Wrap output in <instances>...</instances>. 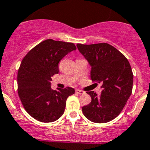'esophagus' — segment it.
<instances>
[{
  "instance_id": "34e87169",
  "label": "esophagus",
  "mask_w": 150,
  "mask_h": 150,
  "mask_svg": "<svg viewBox=\"0 0 150 150\" xmlns=\"http://www.w3.org/2000/svg\"><path fill=\"white\" fill-rule=\"evenodd\" d=\"M76 93H78V94H83V93H84V91H82V90H80V89H76Z\"/></svg>"
}]
</instances>
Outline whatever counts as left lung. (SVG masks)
Instances as JSON below:
<instances>
[{"label": "left lung", "instance_id": "1", "mask_svg": "<svg viewBox=\"0 0 150 150\" xmlns=\"http://www.w3.org/2000/svg\"><path fill=\"white\" fill-rule=\"evenodd\" d=\"M78 50L91 66L92 81L101 82V94L87 91L91 101L82 112L95 123H106L120 114L132 93L133 75L129 61L108 43L77 44Z\"/></svg>", "mask_w": 150, "mask_h": 150}]
</instances>
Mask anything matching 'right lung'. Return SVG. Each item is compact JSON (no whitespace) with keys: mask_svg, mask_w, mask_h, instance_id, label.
<instances>
[{"mask_svg":"<svg viewBox=\"0 0 150 150\" xmlns=\"http://www.w3.org/2000/svg\"><path fill=\"white\" fill-rule=\"evenodd\" d=\"M76 50L73 43L48 39L25 56L18 70V94L27 112L40 122L48 123L64 114L66 102L75 93L71 87L53 90L52 77L59 73V61Z\"/></svg>","mask_w":150,"mask_h":150,"instance_id":"right-lung-1","label":"right lung"}]
</instances>
